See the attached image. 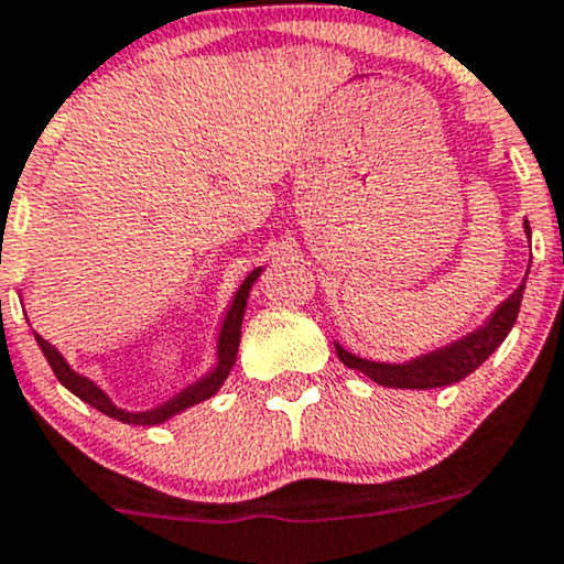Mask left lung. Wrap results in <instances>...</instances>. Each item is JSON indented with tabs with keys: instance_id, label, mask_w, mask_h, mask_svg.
Listing matches in <instances>:
<instances>
[{
	"instance_id": "8db88e82",
	"label": "left lung",
	"mask_w": 564,
	"mask_h": 564,
	"mask_svg": "<svg viewBox=\"0 0 564 564\" xmlns=\"http://www.w3.org/2000/svg\"><path fill=\"white\" fill-rule=\"evenodd\" d=\"M524 228H527V236H530V225L524 223ZM524 288L527 282H521L519 290H516L505 304H499V310L491 315V321L486 323L484 328L469 334L467 339L456 341V345L445 347V350H434L432 356L417 358V361L375 364V361H364V358L352 356V352L341 350V347H336V352H339L345 367L364 371L369 380L380 382V386L386 388H417V391H426V388L454 386V382L464 380L467 375H473V371L478 369L499 345H502V339L510 334L516 317H519Z\"/></svg>"
}]
</instances>
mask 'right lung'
<instances>
[{
  "instance_id": "add662e5",
  "label": "right lung",
  "mask_w": 564,
  "mask_h": 564,
  "mask_svg": "<svg viewBox=\"0 0 564 564\" xmlns=\"http://www.w3.org/2000/svg\"><path fill=\"white\" fill-rule=\"evenodd\" d=\"M258 276H260V269H254L252 274H249L247 280L241 282L239 293H236L234 304H230L228 317H225L223 330H219V367L214 369L208 377H203L200 382L189 386L187 391H182L176 399H171V402L162 404V408H156V410H149V412H124V410L113 408L106 393H102L100 388H97L91 380H86V377L75 375V371L67 367L65 358L59 356V350H56V347H51L48 341L43 339V336H37V345H40V350H43V356L48 358V364H51V369H54L56 380H59L62 386L67 388V391H73L75 397L84 399L86 404H91V408H95V410L106 412V415L116 417V421L132 423V426H156V423H165L167 417L178 415V412L193 408V404L206 402V399H212L214 393L219 391V386H223L225 377H228L230 367H234L236 352H239L243 310H247L249 288H252V282L258 280Z\"/></svg>"
}]
</instances>
